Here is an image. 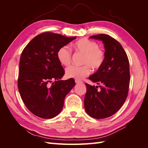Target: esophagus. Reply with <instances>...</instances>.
I'll list each match as a JSON object with an SVG mask.
<instances>
[{"label": "esophagus", "instance_id": "34e87169", "mask_svg": "<svg viewBox=\"0 0 148 148\" xmlns=\"http://www.w3.org/2000/svg\"><path fill=\"white\" fill-rule=\"evenodd\" d=\"M75 83H77V84H79V83H83L82 81H79V80H78V79H75Z\"/></svg>", "mask_w": 148, "mask_h": 148}]
</instances>
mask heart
<instances>
[{
	"mask_svg": "<svg viewBox=\"0 0 148 148\" xmlns=\"http://www.w3.org/2000/svg\"><path fill=\"white\" fill-rule=\"evenodd\" d=\"M75 52L84 55L82 64L83 66L71 65L67 67L65 75L67 78L82 79L90 74L91 69L98 70L103 65L105 61V53L95 41L87 38H82L72 44ZM57 58L59 63L69 65L71 61V52L67 46L61 47L57 52Z\"/></svg>",
	"mask_w": 148,
	"mask_h": 148,
	"instance_id": "heart-1",
	"label": "heart"
}]
</instances>
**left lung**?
I'll list each match as a JSON object with an SVG mask.
<instances>
[{
	"mask_svg": "<svg viewBox=\"0 0 148 148\" xmlns=\"http://www.w3.org/2000/svg\"><path fill=\"white\" fill-rule=\"evenodd\" d=\"M100 40L105 48V61L95 73L89 77L97 86L86 83L84 109L90 117L105 119L110 117L121 108L126 100L130 80V64L126 52L115 39L105 34L90 36Z\"/></svg>",
	"mask_w": 148,
	"mask_h": 148,
	"instance_id": "8db88e82",
	"label": "left lung"
}]
</instances>
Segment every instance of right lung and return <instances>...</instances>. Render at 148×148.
I'll return each mask as SVG.
<instances>
[{"instance_id": "1", "label": "right lung", "mask_w": 148, "mask_h": 148, "mask_svg": "<svg viewBox=\"0 0 148 148\" xmlns=\"http://www.w3.org/2000/svg\"><path fill=\"white\" fill-rule=\"evenodd\" d=\"M75 39L51 32L41 33L21 53L18 91L28 109L40 118L52 119L59 114L66 95L75 85L72 78L60 80L65 71L57 58L58 50Z\"/></svg>"}]
</instances>
